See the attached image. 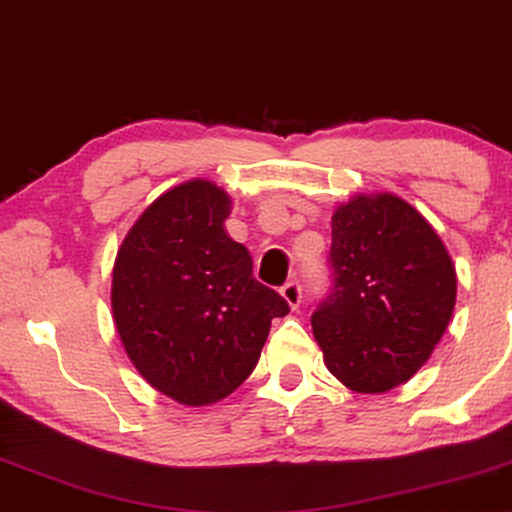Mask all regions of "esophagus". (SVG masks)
Instances as JSON below:
<instances>
[{"label":"esophagus","instance_id":"esophagus-1","mask_svg":"<svg viewBox=\"0 0 512 512\" xmlns=\"http://www.w3.org/2000/svg\"><path fill=\"white\" fill-rule=\"evenodd\" d=\"M281 295L285 302H288L290 309H299V304H302V285H299L297 281L285 283L281 288Z\"/></svg>","mask_w":512,"mask_h":512}]
</instances>
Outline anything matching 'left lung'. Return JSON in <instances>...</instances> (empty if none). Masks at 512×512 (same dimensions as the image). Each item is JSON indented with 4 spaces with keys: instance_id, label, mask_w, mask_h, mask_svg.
Segmentation results:
<instances>
[{
    "instance_id": "1",
    "label": "left lung",
    "mask_w": 512,
    "mask_h": 512,
    "mask_svg": "<svg viewBox=\"0 0 512 512\" xmlns=\"http://www.w3.org/2000/svg\"><path fill=\"white\" fill-rule=\"evenodd\" d=\"M332 290L311 316L335 377L358 393L405 384L431 358L456 302L452 257L410 203L360 194L332 215Z\"/></svg>"
}]
</instances>
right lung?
<instances>
[{
    "label": "right lung",
    "instance_id": "right-lung-1",
    "mask_svg": "<svg viewBox=\"0 0 512 512\" xmlns=\"http://www.w3.org/2000/svg\"><path fill=\"white\" fill-rule=\"evenodd\" d=\"M229 194L182 182L149 203L112 271V316L138 372L189 407L234 393L260 360L271 320L290 313L252 276L245 245L224 231Z\"/></svg>",
    "mask_w": 512,
    "mask_h": 512
}]
</instances>
